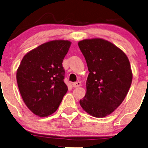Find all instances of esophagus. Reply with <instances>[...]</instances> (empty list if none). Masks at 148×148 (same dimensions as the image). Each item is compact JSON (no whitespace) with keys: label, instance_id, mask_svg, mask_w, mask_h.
Wrapping results in <instances>:
<instances>
[{"label":"esophagus","instance_id":"1","mask_svg":"<svg viewBox=\"0 0 148 148\" xmlns=\"http://www.w3.org/2000/svg\"><path fill=\"white\" fill-rule=\"evenodd\" d=\"M81 86H82V83L80 82H76L73 84V86L74 88H77V87H79Z\"/></svg>","mask_w":148,"mask_h":148}]
</instances>
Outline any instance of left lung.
Segmentation results:
<instances>
[{
  "instance_id": "left-lung-1",
  "label": "left lung",
  "mask_w": 148,
  "mask_h": 148,
  "mask_svg": "<svg viewBox=\"0 0 148 148\" xmlns=\"http://www.w3.org/2000/svg\"><path fill=\"white\" fill-rule=\"evenodd\" d=\"M88 75L86 96L79 103L94 117L111 114L126 97L133 79L130 62L120 48L101 38L79 42Z\"/></svg>"
}]
</instances>
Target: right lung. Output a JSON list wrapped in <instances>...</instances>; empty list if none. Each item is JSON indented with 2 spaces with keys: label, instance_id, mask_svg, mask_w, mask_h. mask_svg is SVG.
I'll return each mask as SVG.
<instances>
[{
  "label": "right lung",
  "instance_id": "1",
  "mask_svg": "<svg viewBox=\"0 0 148 148\" xmlns=\"http://www.w3.org/2000/svg\"><path fill=\"white\" fill-rule=\"evenodd\" d=\"M71 42H46L23 56L17 71L20 94L27 108L40 117L57 110L68 88L62 61Z\"/></svg>",
  "mask_w": 148,
  "mask_h": 148
}]
</instances>
